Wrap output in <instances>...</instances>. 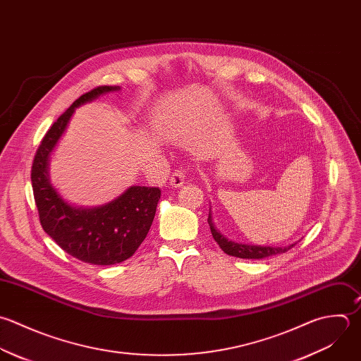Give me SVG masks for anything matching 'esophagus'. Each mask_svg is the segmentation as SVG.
I'll list each match as a JSON object with an SVG mask.
<instances>
[{
    "label": "esophagus",
    "mask_w": 361,
    "mask_h": 361,
    "mask_svg": "<svg viewBox=\"0 0 361 361\" xmlns=\"http://www.w3.org/2000/svg\"><path fill=\"white\" fill-rule=\"evenodd\" d=\"M185 183V171L184 170H176L170 177V185L174 188L181 187Z\"/></svg>",
    "instance_id": "34e87169"
}]
</instances>
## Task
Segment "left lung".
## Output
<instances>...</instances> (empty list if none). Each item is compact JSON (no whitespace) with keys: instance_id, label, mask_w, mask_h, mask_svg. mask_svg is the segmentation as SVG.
<instances>
[{"instance_id":"1","label":"left lung","mask_w":361,"mask_h":361,"mask_svg":"<svg viewBox=\"0 0 361 361\" xmlns=\"http://www.w3.org/2000/svg\"><path fill=\"white\" fill-rule=\"evenodd\" d=\"M208 224L211 228V233L212 238L215 239V242L219 245V247L229 256H235L239 259H264V257H270L274 255H280V253H286L288 252L291 247L295 246V243L288 245V246H281V247H273V246H253V245H243V243H236L232 240H228L224 235H221L212 222L211 214L208 216Z\"/></svg>"}]
</instances>
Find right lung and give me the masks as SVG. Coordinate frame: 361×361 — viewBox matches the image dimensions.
Here are the masks:
<instances>
[{
  "mask_svg": "<svg viewBox=\"0 0 361 361\" xmlns=\"http://www.w3.org/2000/svg\"><path fill=\"white\" fill-rule=\"evenodd\" d=\"M118 85H101L75 99L42 139L30 171L35 204L43 231L70 256L95 266L122 263L145 240L160 200L159 187L132 185L114 201L95 208H77L57 194L47 174L49 156L74 109Z\"/></svg>",
  "mask_w": 361,
  "mask_h": 361,
  "instance_id": "right-lung-1",
  "label": "right lung"
}]
</instances>
